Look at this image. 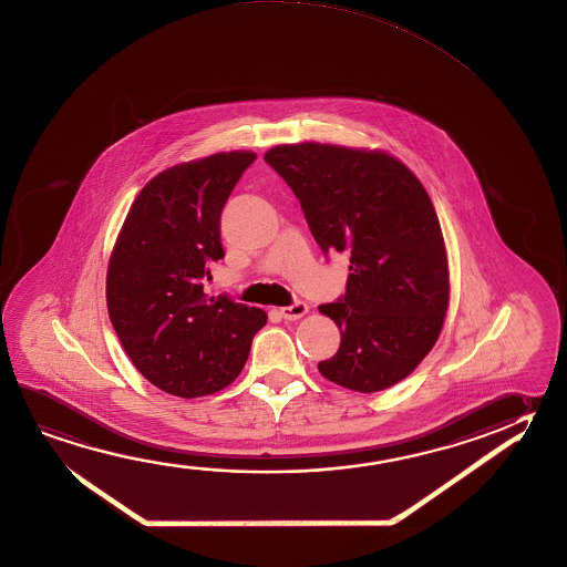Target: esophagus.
Segmentation results:
<instances>
[{"mask_svg":"<svg viewBox=\"0 0 567 567\" xmlns=\"http://www.w3.org/2000/svg\"><path fill=\"white\" fill-rule=\"evenodd\" d=\"M308 312L307 302H302V300H297L295 305H290V307L280 308V317L285 318V320H298V318L305 317Z\"/></svg>","mask_w":567,"mask_h":567,"instance_id":"34e87169","label":"esophagus"}]
</instances>
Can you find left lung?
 Masks as SVG:
<instances>
[{"mask_svg": "<svg viewBox=\"0 0 567 567\" xmlns=\"http://www.w3.org/2000/svg\"><path fill=\"white\" fill-rule=\"evenodd\" d=\"M265 161L297 195L324 252H348L347 295L318 310L340 330L318 362L338 386L372 394L410 377L450 305L446 245L424 185L386 151L275 145Z\"/></svg>", "mask_w": 567, "mask_h": 567, "instance_id": "obj_1", "label": "left lung"}]
</instances>
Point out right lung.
<instances>
[{
	"label": "right lung",
	"mask_w": 567,
	"mask_h": 567,
	"mask_svg": "<svg viewBox=\"0 0 567 567\" xmlns=\"http://www.w3.org/2000/svg\"><path fill=\"white\" fill-rule=\"evenodd\" d=\"M255 159L252 151H229L161 171L133 200L111 250V324L133 367L173 396L229 386L267 324L262 308L203 290L225 255L220 213Z\"/></svg>",
	"instance_id": "obj_1"
}]
</instances>
